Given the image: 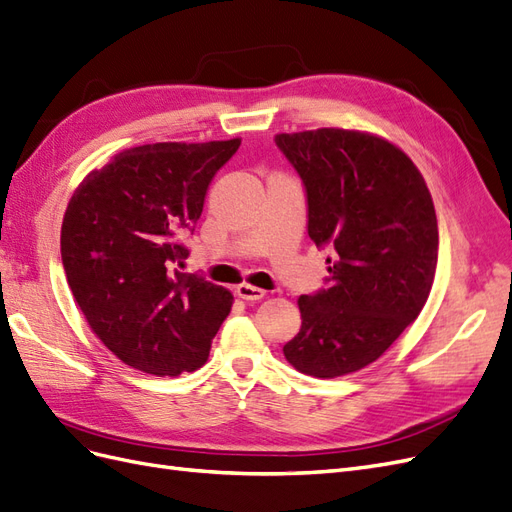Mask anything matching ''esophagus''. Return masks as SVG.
I'll return each mask as SVG.
<instances>
[{"instance_id": "1", "label": "esophagus", "mask_w": 512, "mask_h": 512, "mask_svg": "<svg viewBox=\"0 0 512 512\" xmlns=\"http://www.w3.org/2000/svg\"><path fill=\"white\" fill-rule=\"evenodd\" d=\"M237 294H239L243 301H260L262 297H265V290L256 288V286H250V284H239L237 286Z\"/></svg>"}]
</instances>
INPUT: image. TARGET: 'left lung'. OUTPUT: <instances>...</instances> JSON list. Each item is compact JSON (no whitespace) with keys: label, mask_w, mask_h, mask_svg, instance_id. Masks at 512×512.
Listing matches in <instances>:
<instances>
[{"label":"left lung","mask_w":512,"mask_h":512,"mask_svg":"<svg viewBox=\"0 0 512 512\" xmlns=\"http://www.w3.org/2000/svg\"><path fill=\"white\" fill-rule=\"evenodd\" d=\"M275 145L303 179L309 237L333 250L329 288L299 297L301 331L284 356L307 376H346L421 314L438 265L436 209L421 170L382 136L320 128Z\"/></svg>","instance_id":"left-lung-1"}]
</instances>
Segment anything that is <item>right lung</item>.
Returning <instances> with one entry per match:
<instances>
[{"instance_id":"obj_1","label":"right lung","mask_w":512,"mask_h":512,"mask_svg":"<svg viewBox=\"0 0 512 512\" xmlns=\"http://www.w3.org/2000/svg\"><path fill=\"white\" fill-rule=\"evenodd\" d=\"M241 138L119 151L74 190L61 224L68 286L100 342L151 376L205 365L232 294L173 269L215 173Z\"/></svg>"}]
</instances>
